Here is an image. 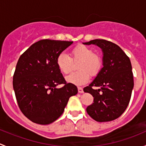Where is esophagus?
Listing matches in <instances>:
<instances>
[{
  "mask_svg": "<svg viewBox=\"0 0 146 146\" xmlns=\"http://www.w3.org/2000/svg\"><path fill=\"white\" fill-rule=\"evenodd\" d=\"M78 90L79 93H83V89H82V88H81V87H78Z\"/></svg>",
  "mask_w": 146,
  "mask_h": 146,
  "instance_id": "34e87169",
  "label": "esophagus"
}]
</instances>
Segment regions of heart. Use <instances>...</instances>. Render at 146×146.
Segmentation results:
<instances>
[{
	"label": "heart",
	"instance_id": "1",
	"mask_svg": "<svg viewBox=\"0 0 146 146\" xmlns=\"http://www.w3.org/2000/svg\"><path fill=\"white\" fill-rule=\"evenodd\" d=\"M71 58L66 53L58 54L56 64L60 71L64 74L70 73L73 68V61H80L78 65L79 71L73 72L66 77V81L76 85H83L90 80V74L95 76L100 69L101 58L94 53L93 50L83 44H78L72 48ZM72 59L71 60V58Z\"/></svg>",
	"mask_w": 146,
	"mask_h": 146
}]
</instances>
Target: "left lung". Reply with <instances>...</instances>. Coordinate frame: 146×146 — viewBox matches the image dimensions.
Here are the masks:
<instances>
[{"label": "left lung", "instance_id": "left-lung-1", "mask_svg": "<svg viewBox=\"0 0 146 146\" xmlns=\"http://www.w3.org/2000/svg\"><path fill=\"white\" fill-rule=\"evenodd\" d=\"M83 44H96L103 52V67L95 80L83 89L94 98L87 112L97 121L114 120L124 112L131 97L133 77L130 59L118 45L110 41L94 39ZM94 86L100 89L95 90Z\"/></svg>", "mask_w": 146, "mask_h": 146}]
</instances>
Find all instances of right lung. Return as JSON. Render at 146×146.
Listing matches in <instances>:
<instances>
[{"mask_svg": "<svg viewBox=\"0 0 146 146\" xmlns=\"http://www.w3.org/2000/svg\"><path fill=\"white\" fill-rule=\"evenodd\" d=\"M70 41L42 39L33 44L19 58L13 75V89L23 114L39 124H49L61 117L69 98L78 93L58 69V54ZM64 86L56 88L58 84Z\"/></svg>", "mask_w": 146, "mask_h": 146, "instance_id": "add662e5", "label": "right lung"}]
</instances>
